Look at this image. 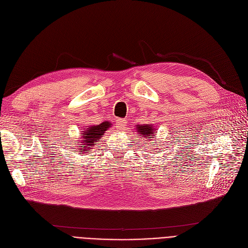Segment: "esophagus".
Listing matches in <instances>:
<instances>
[{
	"label": "esophagus",
	"mask_w": 248,
	"mask_h": 248,
	"mask_svg": "<svg viewBox=\"0 0 248 248\" xmlns=\"http://www.w3.org/2000/svg\"><path fill=\"white\" fill-rule=\"evenodd\" d=\"M126 124H127L126 120H120V121L116 122V127L119 129H124L125 127Z\"/></svg>",
	"instance_id": "esophagus-1"
}]
</instances>
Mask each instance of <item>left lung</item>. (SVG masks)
I'll return each mask as SVG.
<instances>
[{"label": "left lung", "instance_id": "1", "mask_svg": "<svg viewBox=\"0 0 248 248\" xmlns=\"http://www.w3.org/2000/svg\"><path fill=\"white\" fill-rule=\"evenodd\" d=\"M136 129H137V133L140 135V137L144 138L147 141H150V140H155H155H154L153 138H155V134H157V133H155V132H157V129H155L152 124H137ZM152 145H154V144H152ZM157 149H155V150H157ZM158 152H160V151H158Z\"/></svg>", "mask_w": 248, "mask_h": 248}]
</instances>
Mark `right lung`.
<instances>
[{
  "label": "right lung",
  "instance_id": "right-lung-1",
  "mask_svg": "<svg viewBox=\"0 0 248 248\" xmlns=\"http://www.w3.org/2000/svg\"><path fill=\"white\" fill-rule=\"evenodd\" d=\"M111 126L110 122H103L96 125H88L80 133V137L75 141V147L79 154H87L96 146L98 140Z\"/></svg>",
  "mask_w": 248,
  "mask_h": 248
}]
</instances>
